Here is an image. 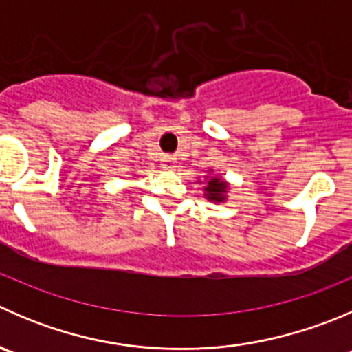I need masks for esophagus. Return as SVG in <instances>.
<instances>
[{"label":"esophagus","instance_id":"34e87169","mask_svg":"<svg viewBox=\"0 0 352 352\" xmlns=\"http://www.w3.org/2000/svg\"><path fill=\"white\" fill-rule=\"evenodd\" d=\"M162 166L165 170H173L175 168V158L172 155H165L162 158Z\"/></svg>","mask_w":352,"mask_h":352}]
</instances>
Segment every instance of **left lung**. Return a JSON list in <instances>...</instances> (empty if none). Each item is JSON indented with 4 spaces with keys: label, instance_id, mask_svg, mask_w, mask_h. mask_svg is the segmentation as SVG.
Segmentation results:
<instances>
[{
    "label": "left lung",
    "instance_id": "obj_1",
    "mask_svg": "<svg viewBox=\"0 0 352 352\" xmlns=\"http://www.w3.org/2000/svg\"><path fill=\"white\" fill-rule=\"evenodd\" d=\"M227 189L228 184L223 179H220L217 175H211L208 177V182L204 186V197L210 201H214V203H223L227 199Z\"/></svg>",
    "mask_w": 352,
    "mask_h": 352
}]
</instances>
